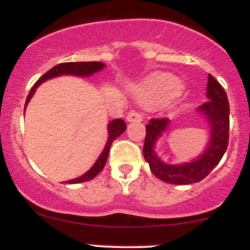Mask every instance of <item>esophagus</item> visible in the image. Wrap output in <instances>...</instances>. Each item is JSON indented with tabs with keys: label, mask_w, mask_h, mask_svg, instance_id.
Masks as SVG:
<instances>
[{
	"label": "esophagus",
	"mask_w": 250,
	"mask_h": 250,
	"mask_svg": "<svg viewBox=\"0 0 250 250\" xmlns=\"http://www.w3.org/2000/svg\"><path fill=\"white\" fill-rule=\"evenodd\" d=\"M142 119H143L142 113L138 112V110H131V112L127 114L128 122H141Z\"/></svg>",
	"instance_id": "obj_1"
}]
</instances>
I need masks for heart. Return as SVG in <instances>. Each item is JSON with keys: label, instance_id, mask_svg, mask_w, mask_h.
Here are the masks:
<instances>
[{"label": "heart", "instance_id": "heart-1", "mask_svg": "<svg viewBox=\"0 0 250 250\" xmlns=\"http://www.w3.org/2000/svg\"><path fill=\"white\" fill-rule=\"evenodd\" d=\"M176 85H177L176 80L172 79V78L170 77L158 78L155 83L156 89H158V90H171V89L176 88Z\"/></svg>", "mask_w": 250, "mask_h": 250}]
</instances>
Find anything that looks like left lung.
<instances>
[{"instance_id":"1","label":"left lung","mask_w":250,"mask_h":250,"mask_svg":"<svg viewBox=\"0 0 250 250\" xmlns=\"http://www.w3.org/2000/svg\"><path fill=\"white\" fill-rule=\"evenodd\" d=\"M206 97L209 101L199 107L210 125V143L196 161L190 164L166 165L156 156L155 142L161 132L165 131L168 125L167 118H152L146 125V137L143 145V156L148 162L151 172L160 180L173 185H188L205 179L212 171V168L220 162L228 148L229 143V102L224 88L218 80L209 74Z\"/></svg>"}]
</instances>
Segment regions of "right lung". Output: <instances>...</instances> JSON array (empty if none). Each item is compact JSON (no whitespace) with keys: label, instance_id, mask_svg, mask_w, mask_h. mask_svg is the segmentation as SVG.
Returning <instances> with one entry per match:
<instances>
[{"label":"right lung","instance_id":"right-lung-1","mask_svg":"<svg viewBox=\"0 0 250 250\" xmlns=\"http://www.w3.org/2000/svg\"><path fill=\"white\" fill-rule=\"evenodd\" d=\"M104 68V64L101 62H62V64L55 65L54 68L50 69L49 71L42 75L40 79L34 84V86L30 90L29 95H27V99H26V104L29 103V101L31 99L32 94H34L35 89L38 88L39 84H41L45 80L50 79V78L58 77V75H62V74H71V75H79V77H86V75H92L95 71H99L101 69ZM25 104V105H26ZM125 131V123L123 119H114L108 125V132H109V138H108V142L105 145V148L102 152V155L99 156L98 161L95 162L94 166L90 168L86 173H84L83 176L78 177V179L69 180L66 181L68 184H79V182L89 181V180L94 179L102 170H103L104 165L107 162L108 155H109V149L112 146L113 141L118 138L123 132Z\"/></svg>","mask_w":250,"mask_h":250}]
</instances>
